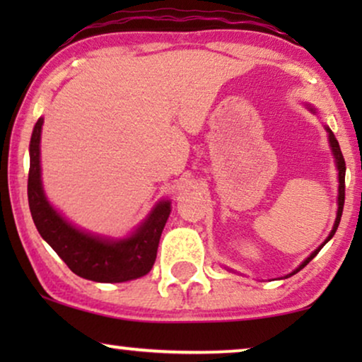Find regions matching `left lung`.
<instances>
[{"label": "left lung", "mask_w": 362, "mask_h": 362, "mask_svg": "<svg viewBox=\"0 0 362 362\" xmlns=\"http://www.w3.org/2000/svg\"><path fill=\"white\" fill-rule=\"evenodd\" d=\"M306 107L310 108L311 112L313 113H316V110H315V107H311V103H306ZM325 128H326V132H328V141H329V148H331V153H333V158H334V165H336V171H338V211H336V219H334V224H333V229H331V232H329V235L326 237V240L323 242V244H321L318 249H315L313 252H311L310 254V257H306V259L301 262V264L296 267V269L291 272V274H288V275H285L284 279H288V276H291V275H295V274H298V272L303 269V267H306V264H308L310 260H313L315 257H316V254H318V252L323 249V245L326 244V242H329L331 239H333V235H334V232H336V229H338V226H339V221H341V214H343V206H344V176H346V163H344V158H343V153H341V148H339V143H338V140H336V136H334V133L331 132V128L328 127V125H325ZM227 270H230V269H227Z\"/></svg>", "instance_id": "8db88e82"}]
</instances>
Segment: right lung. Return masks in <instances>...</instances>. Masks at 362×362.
<instances>
[{
  "label": "right lung",
  "mask_w": 362,
  "mask_h": 362,
  "mask_svg": "<svg viewBox=\"0 0 362 362\" xmlns=\"http://www.w3.org/2000/svg\"><path fill=\"white\" fill-rule=\"evenodd\" d=\"M44 118L34 125L29 143L28 201L36 229L44 240L82 279L122 284L146 275L156 260L161 232L171 212V201H158L140 226L127 237L92 234L69 222L49 202L41 180V132Z\"/></svg>",
  "instance_id": "1"
}]
</instances>
